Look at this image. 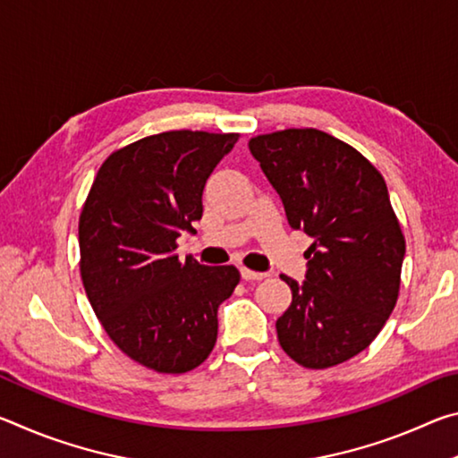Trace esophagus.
<instances>
[{
	"mask_svg": "<svg viewBox=\"0 0 458 458\" xmlns=\"http://www.w3.org/2000/svg\"><path fill=\"white\" fill-rule=\"evenodd\" d=\"M240 275H242L244 281H262V278H267V273H254L250 268H240Z\"/></svg>",
	"mask_w": 458,
	"mask_h": 458,
	"instance_id": "34e87169",
	"label": "esophagus"
}]
</instances>
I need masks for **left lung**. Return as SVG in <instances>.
Instances as JSON below:
<instances>
[{"label":"left lung","instance_id":"1","mask_svg":"<svg viewBox=\"0 0 458 458\" xmlns=\"http://www.w3.org/2000/svg\"><path fill=\"white\" fill-rule=\"evenodd\" d=\"M283 199L291 228L313 238L303 284L281 276L293 301L278 344L299 366L325 369L366 350L400 294L406 240L382 174L319 129H284L248 141Z\"/></svg>","mask_w":458,"mask_h":458}]
</instances>
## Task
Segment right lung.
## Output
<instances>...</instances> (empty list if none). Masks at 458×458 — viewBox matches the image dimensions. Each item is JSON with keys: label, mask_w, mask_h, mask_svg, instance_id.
Returning a JSON list of instances; mask_svg holds the SVG:
<instances>
[{"label": "right lung", "mask_w": 458, "mask_h": 458, "mask_svg": "<svg viewBox=\"0 0 458 458\" xmlns=\"http://www.w3.org/2000/svg\"><path fill=\"white\" fill-rule=\"evenodd\" d=\"M238 133L165 131L103 161L79 220L81 276L90 307L119 350L159 374L208 360L218 307L236 267L177 257V238L201 218L206 180Z\"/></svg>", "instance_id": "add662e5"}]
</instances>
